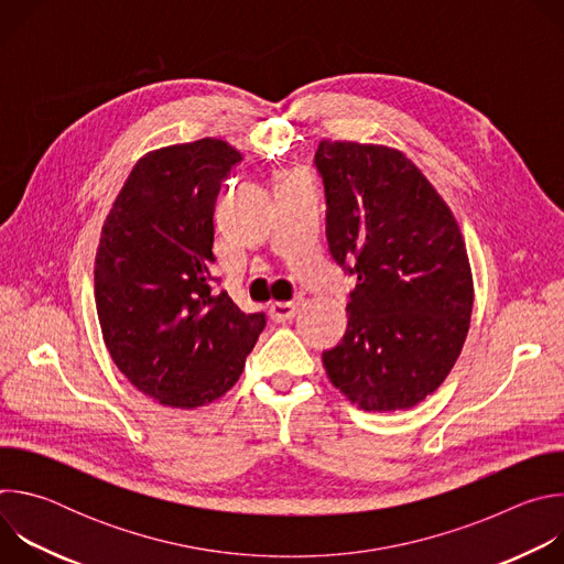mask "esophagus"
I'll return each instance as SVG.
<instances>
[{
  "mask_svg": "<svg viewBox=\"0 0 564 564\" xmlns=\"http://www.w3.org/2000/svg\"><path fill=\"white\" fill-rule=\"evenodd\" d=\"M301 301H276L270 305V316L274 321H290L299 312Z\"/></svg>",
  "mask_w": 564,
  "mask_h": 564,
  "instance_id": "34e87169",
  "label": "esophagus"
}]
</instances>
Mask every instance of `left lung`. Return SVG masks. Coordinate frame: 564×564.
Returning <instances> with one entry per match:
<instances>
[{
	"instance_id": "obj_1",
	"label": "left lung",
	"mask_w": 564,
	"mask_h": 564,
	"mask_svg": "<svg viewBox=\"0 0 564 564\" xmlns=\"http://www.w3.org/2000/svg\"><path fill=\"white\" fill-rule=\"evenodd\" d=\"M314 163L330 252L357 274L348 330L324 368L361 411H409L444 383L468 335L473 272L459 225L394 147L321 140Z\"/></svg>"
}]
</instances>
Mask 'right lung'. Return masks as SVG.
<instances>
[{
	"mask_svg": "<svg viewBox=\"0 0 564 564\" xmlns=\"http://www.w3.org/2000/svg\"><path fill=\"white\" fill-rule=\"evenodd\" d=\"M243 160L220 138L147 151L105 218L94 285L105 346L118 370L160 406L194 411L246 368L265 314L214 292V209Z\"/></svg>",
	"mask_w": 564,
	"mask_h": 564,
	"instance_id": "add662e5",
	"label": "right lung"
}]
</instances>
